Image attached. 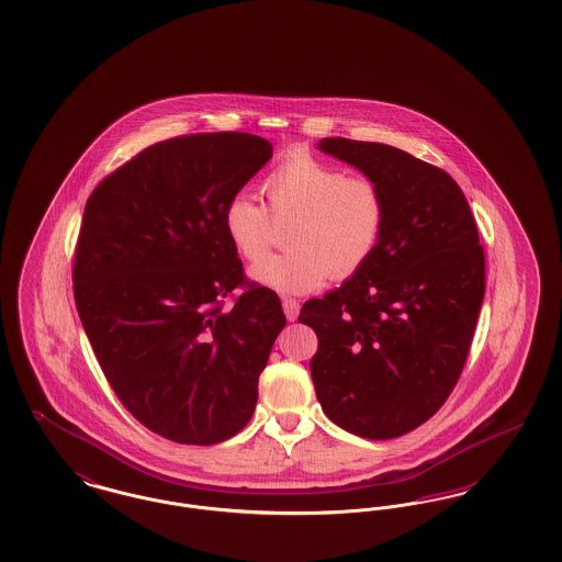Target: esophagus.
I'll return each instance as SVG.
<instances>
[{
	"label": "esophagus",
	"instance_id": "obj_1",
	"mask_svg": "<svg viewBox=\"0 0 562 562\" xmlns=\"http://www.w3.org/2000/svg\"><path fill=\"white\" fill-rule=\"evenodd\" d=\"M282 310H284V314H286V318L289 321H296V316H299V310H301V305H299V301L296 299H291V296H284L282 299Z\"/></svg>",
	"mask_w": 562,
	"mask_h": 562
}]
</instances>
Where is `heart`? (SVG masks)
Here are the masks:
<instances>
[{"mask_svg": "<svg viewBox=\"0 0 562 562\" xmlns=\"http://www.w3.org/2000/svg\"><path fill=\"white\" fill-rule=\"evenodd\" d=\"M269 211L248 193L229 198L225 234L241 259L255 263L270 243V217L294 215L290 245L250 269L252 280L278 293L318 291L333 276L346 280L373 257L385 227V200L369 177H348L344 168L296 151L263 179Z\"/></svg>", "mask_w": 562, "mask_h": 562, "instance_id": "heart-1", "label": "heart"}]
</instances>
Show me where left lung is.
<instances>
[{
    "mask_svg": "<svg viewBox=\"0 0 562 562\" xmlns=\"http://www.w3.org/2000/svg\"><path fill=\"white\" fill-rule=\"evenodd\" d=\"M318 147L373 179L385 227L364 268L301 307L318 335L316 396L339 428L398 438L447 402L468 360L484 299L479 227L442 168L383 143L337 136Z\"/></svg>",
    "mask_w": 562,
    "mask_h": 562,
    "instance_id": "1",
    "label": "left lung"
}]
</instances>
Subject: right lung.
<instances>
[{
  "instance_id": "right-lung-1",
  "label": "right lung",
  "mask_w": 562,
  "mask_h": 562,
  "mask_svg": "<svg viewBox=\"0 0 562 562\" xmlns=\"http://www.w3.org/2000/svg\"><path fill=\"white\" fill-rule=\"evenodd\" d=\"M271 151L248 133L175 136L86 202L74 263L81 326L115 396L172 442L216 445L250 422L286 324L278 294L244 276L223 227L225 204Z\"/></svg>"
}]
</instances>
